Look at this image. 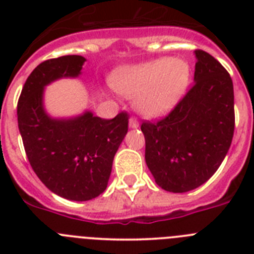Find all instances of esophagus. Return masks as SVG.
Listing matches in <instances>:
<instances>
[{
  "instance_id": "esophagus-1",
  "label": "esophagus",
  "mask_w": 254,
  "mask_h": 254,
  "mask_svg": "<svg viewBox=\"0 0 254 254\" xmlns=\"http://www.w3.org/2000/svg\"><path fill=\"white\" fill-rule=\"evenodd\" d=\"M128 126H129V128L136 129V128H138V126L140 125H138V121L132 117V118H129V121H128Z\"/></svg>"
}]
</instances>
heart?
Returning <instances> with one entry per match:
<instances>
[{
	"label": "heart",
	"mask_w": 254,
	"mask_h": 254,
	"mask_svg": "<svg viewBox=\"0 0 254 254\" xmlns=\"http://www.w3.org/2000/svg\"><path fill=\"white\" fill-rule=\"evenodd\" d=\"M190 66L183 58H156L121 67L112 75V86L134 98V109L146 118H159L178 104L190 82Z\"/></svg>",
	"instance_id": "obj_1"
}]
</instances>
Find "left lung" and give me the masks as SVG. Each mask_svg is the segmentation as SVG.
Returning <instances> with one entry per match:
<instances>
[{
    "label": "left lung",
    "mask_w": 254,
    "mask_h": 254,
    "mask_svg": "<svg viewBox=\"0 0 254 254\" xmlns=\"http://www.w3.org/2000/svg\"><path fill=\"white\" fill-rule=\"evenodd\" d=\"M194 85L164 120L143 122L145 160L159 187L183 193L219 169L234 134V89L219 61L194 51Z\"/></svg>",
    "instance_id": "obj_1"
}]
</instances>
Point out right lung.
Masks as SVG:
<instances>
[{
  "instance_id": "right-lung-1",
  "label": "right lung",
  "mask_w": 254,
  "mask_h": 254,
  "mask_svg": "<svg viewBox=\"0 0 254 254\" xmlns=\"http://www.w3.org/2000/svg\"><path fill=\"white\" fill-rule=\"evenodd\" d=\"M82 56L44 61L30 73L17 103V123L31 168L53 193L71 201H89L108 186L114 155L128 131V116L102 120L90 111L68 118L49 116L46 86L60 78H76Z\"/></svg>"
}]
</instances>
